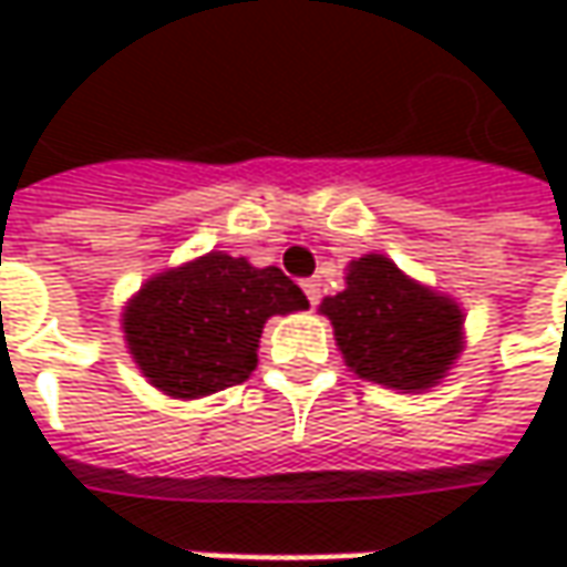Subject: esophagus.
<instances>
[{"instance_id": "1", "label": "esophagus", "mask_w": 567, "mask_h": 567, "mask_svg": "<svg viewBox=\"0 0 567 567\" xmlns=\"http://www.w3.org/2000/svg\"><path fill=\"white\" fill-rule=\"evenodd\" d=\"M302 293H306V299H309L312 306H318V299H321V284H318L316 277H312V280H302Z\"/></svg>"}]
</instances>
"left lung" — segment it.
<instances>
[{
    "mask_svg": "<svg viewBox=\"0 0 567 567\" xmlns=\"http://www.w3.org/2000/svg\"><path fill=\"white\" fill-rule=\"evenodd\" d=\"M343 280L347 287L318 306L343 362L398 394L442 384L467 343L461 302L413 280L379 251L350 261Z\"/></svg>",
    "mask_w": 567,
    "mask_h": 567,
    "instance_id": "1",
    "label": "left lung"
}]
</instances>
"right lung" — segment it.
<instances>
[{"label": "right lung", "instance_id": "add662e5", "mask_svg": "<svg viewBox=\"0 0 567 567\" xmlns=\"http://www.w3.org/2000/svg\"><path fill=\"white\" fill-rule=\"evenodd\" d=\"M302 309L309 299L280 268L207 251L147 277L122 306V334L157 391L198 401L249 379L265 321Z\"/></svg>", "mask_w": 567, "mask_h": 567}]
</instances>
